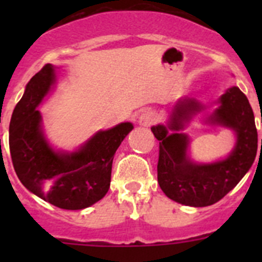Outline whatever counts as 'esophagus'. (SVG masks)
Segmentation results:
<instances>
[{
    "label": "esophagus",
    "instance_id": "34e87169",
    "mask_svg": "<svg viewBox=\"0 0 262 262\" xmlns=\"http://www.w3.org/2000/svg\"><path fill=\"white\" fill-rule=\"evenodd\" d=\"M157 115L155 111L152 110H145L143 111V114L139 117V124L144 127H149L154 123H156Z\"/></svg>",
    "mask_w": 262,
    "mask_h": 262
}]
</instances>
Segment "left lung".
<instances>
[{
    "mask_svg": "<svg viewBox=\"0 0 262 262\" xmlns=\"http://www.w3.org/2000/svg\"><path fill=\"white\" fill-rule=\"evenodd\" d=\"M216 105L205 123L231 129L235 145L228 156L214 163L191 160L190 138L182 133L194 115L205 110L206 106L198 99L180 98L168 122L151 127L160 143L157 181L165 195L174 202L191 207L214 205L239 184L256 159L257 129L248 98L239 88L232 86L219 97Z\"/></svg>",
    "mask_w": 262,
    "mask_h": 262,
    "instance_id": "left-lung-1",
    "label": "left lung"
}]
</instances>
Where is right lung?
<instances>
[{
  "label": "right lung",
  "instance_id": "add662e5",
  "mask_svg": "<svg viewBox=\"0 0 262 262\" xmlns=\"http://www.w3.org/2000/svg\"><path fill=\"white\" fill-rule=\"evenodd\" d=\"M55 82V67L47 64L26 85L9 127L11 160L27 190L59 209L82 210L108 191L113 159L134 124L123 122L99 129L72 152L55 149L38 110Z\"/></svg>",
  "mask_w": 262,
  "mask_h": 262
}]
</instances>
